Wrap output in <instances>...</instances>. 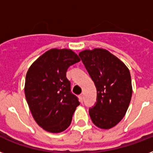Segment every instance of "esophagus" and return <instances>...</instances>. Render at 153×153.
<instances>
[{
    "label": "esophagus",
    "instance_id": "1",
    "mask_svg": "<svg viewBox=\"0 0 153 153\" xmlns=\"http://www.w3.org/2000/svg\"><path fill=\"white\" fill-rule=\"evenodd\" d=\"M79 100H80V102H83V95H82V94H80V95L79 96Z\"/></svg>",
    "mask_w": 153,
    "mask_h": 153
}]
</instances>
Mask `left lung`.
<instances>
[{
    "mask_svg": "<svg viewBox=\"0 0 153 153\" xmlns=\"http://www.w3.org/2000/svg\"><path fill=\"white\" fill-rule=\"evenodd\" d=\"M79 56L97 89V102L89 109L93 123L108 129L124 117L132 97L129 71L105 49L85 50Z\"/></svg>",
    "mask_w": 153,
    "mask_h": 153,
    "instance_id": "1",
    "label": "left lung"
}]
</instances>
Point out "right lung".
I'll use <instances>...</instances> for the list:
<instances>
[{
	"mask_svg": "<svg viewBox=\"0 0 153 153\" xmlns=\"http://www.w3.org/2000/svg\"><path fill=\"white\" fill-rule=\"evenodd\" d=\"M69 49H51L38 58L26 74L25 93L35 121L44 130L61 133L71 123L80 104L67 78L70 66L79 62Z\"/></svg>",
	"mask_w": 153,
	"mask_h": 153,
	"instance_id": "1",
	"label": "right lung"
}]
</instances>
